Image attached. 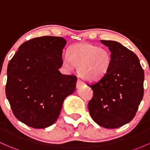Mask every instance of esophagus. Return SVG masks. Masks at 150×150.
<instances>
[{
  "label": "esophagus",
  "instance_id": "34e87169",
  "mask_svg": "<svg viewBox=\"0 0 150 150\" xmlns=\"http://www.w3.org/2000/svg\"><path fill=\"white\" fill-rule=\"evenodd\" d=\"M84 84H85V83H84L82 81H81L80 80H79V79H78V80H77V82H76V87H77V88H79V87H80L81 86L83 85Z\"/></svg>",
  "mask_w": 150,
  "mask_h": 150
}]
</instances>
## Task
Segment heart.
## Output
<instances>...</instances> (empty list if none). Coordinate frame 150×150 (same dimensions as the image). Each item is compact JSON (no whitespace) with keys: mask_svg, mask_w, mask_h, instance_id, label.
Here are the masks:
<instances>
[{"mask_svg":"<svg viewBox=\"0 0 150 150\" xmlns=\"http://www.w3.org/2000/svg\"><path fill=\"white\" fill-rule=\"evenodd\" d=\"M111 63L109 50L87 43L73 45L69 52L62 54V65L65 70L73 72L78 65L80 76L89 82L102 79L109 71Z\"/></svg>","mask_w":150,"mask_h":150,"instance_id":"1","label":"heart"}]
</instances>
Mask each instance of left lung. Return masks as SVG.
I'll list each match as a JSON object with an SVG mask.
<instances>
[{
	"mask_svg": "<svg viewBox=\"0 0 150 150\" xmlns=\"http://www.w3.org/2000/svg\"><path fill=\"white\" fill-rule=\"evenodd\" d=\"M112 56L109 71L88 85L94 95L88 103L94 122L106 128H117L132 120L144 95V70L132 51L115 41L101 40Z\"/></svg>",
	"mask_w": 150,
	"mask_h": 150,
	"instance_id": "1",
	"label": "left lung"
}]
</instances>
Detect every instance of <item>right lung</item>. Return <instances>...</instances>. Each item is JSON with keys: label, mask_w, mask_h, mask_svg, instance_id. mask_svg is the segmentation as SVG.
Returning a JSON list of instances; mask_svg holds the SVG:
<instances>
[{"label": "right lung", "mask_w": 150, "mask_h": 150, "mask_svg": "<svg viewBox=\"0 0 150 150\" xmlns=\"http://www.w3.org/2000/svg\"><path fill=\"white\" fill-rule=\"evenodd\" d=\"M65 44L62 37L34 38L23 43L8 63L6 97L14 116L28 126L53 125L64 99L75 92L77 77L58 70Z\"/></svg>", "instance_id": "right-lung-1"}]
</instances>
